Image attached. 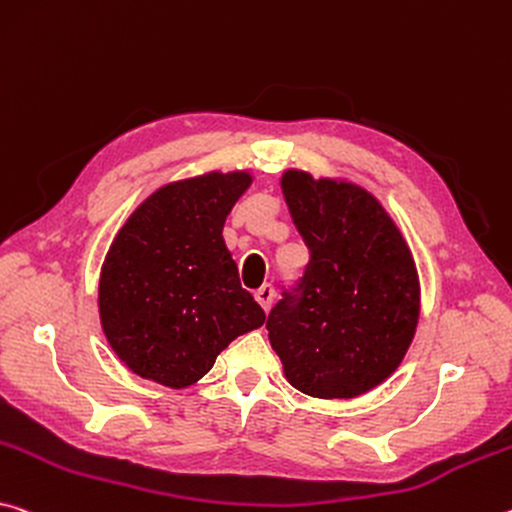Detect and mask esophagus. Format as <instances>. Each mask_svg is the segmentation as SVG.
Masks as SVG:
<instances>
[{"label":"esophagus","mask_w":512,"mask_h":512,"mask_svg":"<svg viewBox=\"0 0 512 512\" xmlns=\"http://www.w3.org/2000/svg\"><path fill=\"white\" fill-rule=\"evenodd\" d=\"M273 298H275V289L271 285H262L257 291H255V300L259 305H262L264 312L271 310L273 305Z\"/></svg>","instance_id":"1"}]
</instances>
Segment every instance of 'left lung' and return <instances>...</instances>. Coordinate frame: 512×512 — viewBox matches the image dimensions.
<instances>
[{
	"mask_svg": "<svg viewBox=\"0 0 512 512\" xmlns=\"http://www.w3.org/2000/svg\"><path fill=\"white\" fill-rule=\"evenodd\" d=\"M280 189L310 262L300 296L269 314L287 383L355 399L392 376L415 339L421 285L412 250L376 196L346 177L289 168Z\"/></svg>",
	"mask_w": 512,
	"mask_h": 512,
	"instance_id": "obj_1",
	"label": "left lung"
}]
</instances>
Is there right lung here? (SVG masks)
Listing matches in <instances>:
<instances>
[{"label": "right lung", "mask_w": 512, "mask_h": 512, "mask_svg": "<svg viewBox=\"0 0 512 512\" xmlns=\"http://www.w3.org/2000/svg\"><path fill=\"white\" fill-rule=\"evenodd\" d=\"M250 170L168 182L129 214L104 255L97 312L111 351L136 376L186 389L266 314L239 285L223 225Z\"/></svg>", "instance_id": "obj_1"}]
</instances>
